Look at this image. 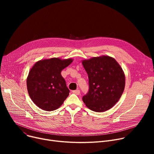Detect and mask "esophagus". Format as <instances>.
<instances>
[{
  "label": "esophagus",
  "instance_id": "obj_1",
  "mask_svg": "<svg viewBox=\"0 0 154 154\" xmlns=\"http://www.w3.org/2000/svg\"><path fill=\"white\" fill-rule=\"evenodd\" d=\"M72 92L75 94H76V95H79L80 94V90L77 89V90H75V91H73Z\"/></svg>",
  "mask_w": 154,
  "mask_h": 154
}]
</instances>
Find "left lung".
<instances>
[{
  "mask_svg": "<svg viewBox=\"0 0 154 154\" xmlns=\"http://www.w3.org/2000/svg\"><path fill=\"white\" fill-rule=\"evenodd\" d=\"M89 82V91L82 97L92 110L102 112L111 109L122 96L125 85L124 72L119 63L108 55L82 61Z\"/></svg>",
  "mask_w": 154,
  "mask_h": 154,
  "instance_id": "8db88e82",
  "label": "left lung"
}]
</instances>
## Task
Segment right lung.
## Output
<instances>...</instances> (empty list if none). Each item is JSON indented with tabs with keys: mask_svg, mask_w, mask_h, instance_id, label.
Masks as SVG:
<instances>
[{
	"mask_svg": "<svg viewBox=\"0 0 154 154\" xmlns=\"http://www.w3.org/2000/svg\"><path fill=\"white\" fill-rule=\"evenodd\" d=\"M72 59L51 58L37 62L29 71L27 87L30 99L37 107L46 111L59 108L69 95L61 71Z\"/></svg>",
	"mask_w": 154,
	"mask_h": 154,
	"instance_id": "1",
	"label": "right lung"
}]
</instances>
